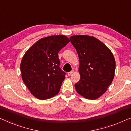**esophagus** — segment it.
I'll return each instance as SVG.
<instances>
[{
	"label": "esophagus",
	"instance_id": "obj_1",
	"mask_svg": "<svg viewBox=\"0 0 131 131\" xmlns=\"http://www.w3.org/2000/svg\"><path fill=\"white\" fill-rule=\"evenodd\" d=\"M73 72H73V71H71V72H69L68 73V75H69V76H70V75H71Z\"/></svg>",
	"mask_w": 131,
	"mask_h": 131
}]
</instances>
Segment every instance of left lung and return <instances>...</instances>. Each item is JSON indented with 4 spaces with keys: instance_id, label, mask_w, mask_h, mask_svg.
Segmentation results:
<instances>
[{
    "instance_id": "1",
    "label": "left lung",
    "mask_w": 131,
    "mask_h": 131,
    "mask_svg": "<svg viewBox=\"0 0 131 131\" xmlns=\"http://www.w3.org/2000/svg\"><path fill=\"white\" fill-rule=\"evenodd\" d=\"M80 59V80L75 84L77 93L95 100L106 91L113 81L116 67L112 51L92 36L78 35L70 37Z\"/></svg>"
}]
</instances>
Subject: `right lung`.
I'll return each mask as SVG.
<instances>
[{
	"instance_id": "1",
	"label": "right lung",
	"mask_w": 131,
	"mask_h": 131,
	"mask_svg": "<svg viewBox=\"0 0 131 131\" xmlns=\"http://www.w3.org/2000/svg\"><path fill=\"white\" fill-rule=\"evenodd\" d=\"M69 42L63 35L46 37L34 43L24 55L20 66L22 79L37 99L51 98L59 92L66 73L59 66L58 53Z\"/></svg>"
}]
</instances>
